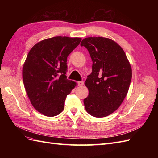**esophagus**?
Masks as SVG:
<instances>
[{"mask_svg":"<svg viewBox=\"0 0 158 158\" xmlns=\"http://www.w3.org/2000/svg\"><path fill=\"white\" fill-rule=\"evenodd\" d=\"M77 84L78 86H82L84 85V82L83 81H79V82H77Z\"/></svg>","mask_w":158,"mask_h":158,"instance_id":"1","label":"esophagus"}]
</instances>
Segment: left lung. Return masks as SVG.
Instances as JSON below:
<instances>
[{
  "mask_svg": "<svg viewBox=\"0 0 158 158\" xmlns=\"http://www.w3.org/2000/svg\"><path fill=\"white\" fill-rule=\"evenodd\" d=\"M86 48L92 60V72L85 85L88 96L84 99L86 111L101 118L119 107L128 93L132 69L123 49L106 37H87L80 44Z\"/></svg>",
  "mask_w": 158,
  "mask_h": 158,
  "instance_id": "left-lung-1",
  "label": "left lung"
}]
</instances>
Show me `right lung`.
<instances>
[{
	"label": "right lung",
	"mask_w": 158,
	"mask_h": 158,
	"mask_svg": "<svg viewBox=\"0 0 158 158\" xmlns=\"http://www.w3.org/2000/svg\"><path fill=\"white\" fill-rule=\"evenodd\" d=\"M82 40L57 36L37 43L28 53L22 78L30 102L47 117L58 115L64 108L66 96L76 82L66 78L67 57Z\"/></svg>",
	"instance_id": "1"
}]
</instances>
